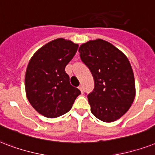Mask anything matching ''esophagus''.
Listing matches in <instances>:
<instances>
[{
    "label": "esophagus",
    "mask_w": 155,
    "mask_h": 155,
    "mask_svg": "<svg viewBox=\"0 0 155 155\" xmlns=\"http://www.w3.org/2000/svg\"><path fill=\"white\" fill-rule=\"evenodd\" d=\"M78 89H79V90H80V91H81V93L83 92V91H82V90H83V88H82V86H78Z\"/></svg>",
    "instance_id": "34e87169"
}]
</instances>
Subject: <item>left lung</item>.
Instances as JSON below:
<instances>
[{"instance_id": "obj_1", "label": "left lung", "mask_w": 155, "mask_h": 155, "mask_svg": "<svg viewBox=\"0 0 155 155\" xmlns=\"http://www.w3.org/2000/svg\"><path fill=\"white\" fill-rule=\"evenodd\" d=\"M78 51L94 78V91L87 95L91 112L104 122L118 120L129 111L136 94L129 59L101 39L82 44Z\"/></svg>"}]
</instances>
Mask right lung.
<instances>
[{"mask_svg":"<svg viewBox=\"0 0 155 155\" xmlns=\"http://www.w3.org/2000/svg\"><path fill=\"white\" fill-rule=\"evenodd\" d=\"M78 48L71 40L59 38L37 50L29 61L25 75L26 97L45 117L56 118L68 112L81 94L70 85L64 71Z\"/></svg>","mask_w":155,"mask_h":155,"instance_id":"1","label":"right lung"}]
</instances>
